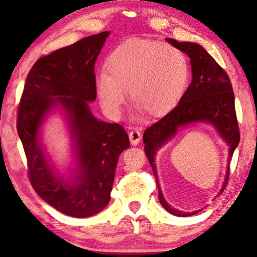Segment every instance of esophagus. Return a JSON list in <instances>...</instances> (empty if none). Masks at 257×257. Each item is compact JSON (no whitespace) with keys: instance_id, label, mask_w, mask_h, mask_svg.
Instances as JSON below:
<instances>
[{"instance_id":"obj_1","label":"esophagus","mask_w":257,"mask_h":257,"mask_svg":"<svg viewBox=\"0 0 257 257\" xmlns=\"http://www.w3.org/2000/svg\"><path fill=\"white\" fill-rule=\"evenodd\" d=\"M141 137H142V134H141L137 129H133L129 132V140L134 146H136V144L140 142Z\"/></svg>"}]
</instances>
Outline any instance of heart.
<instances>
[{
  "label": "heart",
  "instance_id": "heart-1",
  "mask_svg": "<svg viewBox=\"0 0 257 257\" xmlns=\"http://www.w3.org/2000/svg\"><path fill=\"white\" fill-rule=\"evenodd\" d=\"M108 74L96 78V92L104 110L118 117L130 101L150 116H160L177 103L190 77L186 56L176 46L149 39H130L118 45L106 63Z\"/></svg>",
  "mask_w": 257,
  "mask_h": 257
}]
</instances>
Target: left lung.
Instances as JSON below:
<instances>
[{"mask_svg": "<svg viewBox=\"0 0 257 257\" xmlns=\"http://www.w3.org/2000/svg\"><path fill=\"white\" fill-rule=\"evenodd\" d=\"M166 41L190 57L191 67H192V81L182 99L179 100L178 104L161 120L155 122L153 125L144 130V151L153 168L156 180L157 176L154 162L155 154L162 144L175 135L179 127L199 121L212 123L228 143L229 161L240 142L235 100H234L233 86L228 74L216 63L214 58L196 43H179L171 38H166ZM229 169L228 165V171H227L221 192L228 183ZM158 198L162 206L173 215L189 216L200 212L184 213L172 208L163 198L160 186H158Z\"/></svg>", "mask_w": 257, "mask_h": 257, "instance_id": "1", "label": "left lung"}]
</instances>
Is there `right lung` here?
<instances>
[{
    "label": "right lung",
    "instance_id": "right-lung-1",
    "mask_svg": "<svg viewBox=\"0 0 257 257\" xmlns=\"http://www.w3.org/2000/svg\"><path fill=\"white\" fill-rule=\"evenodd\" d=\"M108 36V31L88 36L39 58L29 72L17 109V133L32 187L52 207L74 218L106 207L118 156L130 146L121 124L99 121L87 103L96 97L94 65ZM55 103L67 110L76 140L79 172L73 186L56 178L38 143L39 127Z\"/></svg>",
    "mask_w": 257,
    "mask_h": 257
}]
</instances>
